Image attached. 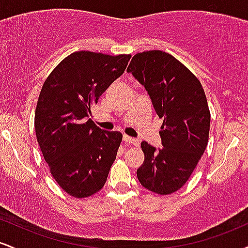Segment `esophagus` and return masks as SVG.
Segmentation results:
<instances>
[{
	"instance_id": "1",
	"label": "esophagus",
	"mask_w": 248,
	"mask_h": 248,
	"mask_svg": "<svg viewBox=\"0 0 248 248\" xmlns=\"http://www.w3.org/2000/svg\"><path fill=\"white\" fill-rule=\"evenodd\" d=\"M124 141L126 142V143L133 144V146H139V140H136V139L134 138H130V136L124 135Z\"/></svg>"
}]
</instances>
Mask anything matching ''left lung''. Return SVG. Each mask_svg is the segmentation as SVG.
<instances>
[{
	"label": "left lung",
	"instance_id": "8db88e82",
	"mask_svg": "<svg viewBox=\"0 0 248 248\" xmlns=\"http://www.w3.org/2000/svg\"><path fill=\"white\" fill-rule=\"evenodd\" d=\"M132 73L149 94L163 124L162 148L143 141L142 166L136 170L141 186L158 195H170L189 179L209 141L210 110L201 81L175 57L160 50L133 57Z\"/></svg>",
	"mask_w": 248,
	"mask_h": 248
}]
</instances>
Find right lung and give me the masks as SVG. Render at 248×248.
<instances>
[{
	"label": "right lung",
	"instance_id": "1",
	"mask_svg": "<svg viewBox=\"0 0 248 248\" xmlns=\"http://www.w3.org/2000/svg\"><path fill=\"white\" fill-rule=\"evenodd\" d=\"M130 55L78 51L62 61L43 85L35 129L51 175L77 198L102 189L122 134L92 121L91 107L126 70Z\"/></svg>",
	"mask_w": 248,
	"mask_h": 248
}]
</instances>
